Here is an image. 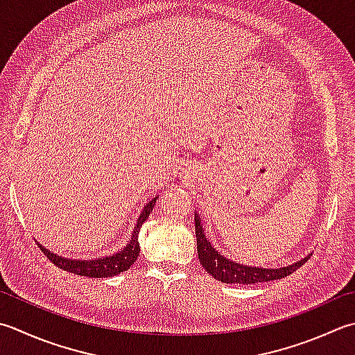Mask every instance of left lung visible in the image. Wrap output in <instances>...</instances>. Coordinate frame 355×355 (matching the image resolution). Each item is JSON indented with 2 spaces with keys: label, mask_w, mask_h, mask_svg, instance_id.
<instances>
[{
  "label": "left lung",
  "mask_w": 355,
  "mask_h": 355,
  "mask_svg": "<svg viewBox=\"0 0 355 355\" xmlns=\"http://www.w3.org/2000/svg\"><path fill=\"white\" fill-rule=\"evenodd\" d=\"M196 235H197V252L201 266L209 272L215 280L221 283H234V284H252V283H263L270 280H280L288 277L300 268L304 261H308L309 255L304 259L298 260L293 265L283 268H259V266H248L240 265L237 261L221 255L215 249L211 241L206 239L203 225H201L200 215L196 214Z\"/></svg>",
  "instance_id": "left-lung-1"
}]
</instances>
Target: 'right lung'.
<instances>
[{"label": "right lung", "mask_w": 355, "mask_h": 355, "mask_svg": "<svg viewBox=\"0 0 355 355\" xmlns=\"http://www.w3.org/2000/svg\"><path fill=\"white\" fill-rule=\"evenodd\" d=\"M158 197L152 198L148 205L143 207L140 217L137 220V225L134 227V234L129 240V243L124 246L121 251H118L114 255L103 257V259H95V260H72V259H64V257L53 254L49 251L43 245H40V249L47 255V259L51 260L55 266L67 270V272H72L76 275H85V277H92V279H103V277H114L120 272L128 270L132 265H134L135 260L140 255V245H138V232H140V227L144 223L148 217L150 215L152 209H154L155 201Z\"/></svg>", "instance_id": "1"}]
</instances>
